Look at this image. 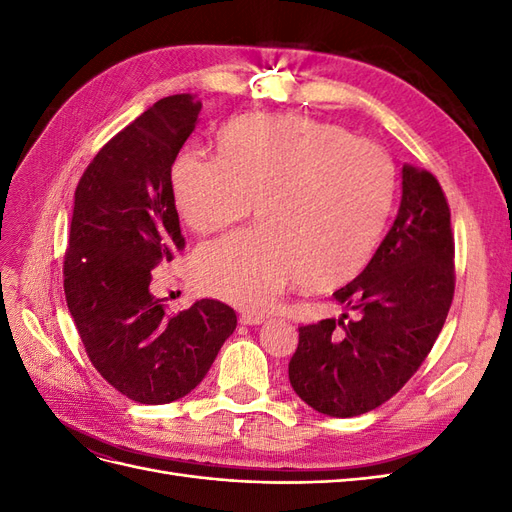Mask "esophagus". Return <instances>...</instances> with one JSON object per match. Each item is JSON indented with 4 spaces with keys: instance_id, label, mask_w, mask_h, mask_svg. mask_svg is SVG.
I'll return each mask as SVG.
<instances>
[{
    "instance_id": "1",
    "label": "esophagus",
    "mask_w": 512,
    "mask_h": 512,
    "mask_svg": "<svg viewBox=\"0 0 512 512\" xmlns=\"http://www.w3.org/2000/svg\"><path fill=\"white\" fill-rule=\"evenodd\" d=\"M239 322L241 324H262V322H265V316H262V314H252V312H243L239 316Z\"/></svg>"
}]
</instances>
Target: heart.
Listing matches in <instances>:
<instances>
[{"mask_svg":"<svg viewBox=\"0 0 512 512\" xmlns=\"http://www.w3.org/2000/svg\"><path fill=\"white\" fill-rule=\"evenodd\" d=\"M215 145L218 158L183 149L170 166L179 218L211 235L254 205L260 226L200 247L192 260L200 290L267 309L294 282L329 292L365 269L395 203L389 153L301 115L239 117Z\"/></svg>","mask_w":512,"mask_h":512,"instance_id":"1","label":"heart"}]
</instances>
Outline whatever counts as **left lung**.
<instances>
[{"label":"left lung","instance_id":"obj_1","mask_svg":"<svg viewBox=\"0 0 512 512\" xmlns=\"http://www.w3.org/2000/svg\"><path fill=\"white\" fill-rule=\"evenodd\" d=\"M451 209L429 170L404 164L401 205L369 265L333 292L356 312L299 327L288 363L294 393L314 410L348 418L404 386L444 327L455 294Z\"/></svg>","mask_w":512,"mask_h":512}]
</instances>
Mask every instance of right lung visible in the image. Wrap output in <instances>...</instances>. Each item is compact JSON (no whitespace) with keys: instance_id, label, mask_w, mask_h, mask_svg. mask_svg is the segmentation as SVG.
Instances as JSON below:
<instances>
[{"instance_id":"right-lung-1","label":"right lung","mask_w":512,"mask_h":512,"mask_svg":"<svg viewBox=\"0 0 512 512\" xmlns=\"http://www.w3.org/2000/svg\"><path fill=\"white\" fill-rule=\"evenodd\" d=\"M200 108L192 94L158 100L96 153L74 192L66 303L91 365L138 404L196 389L237 327L222 301L168 314L149 290L153 269L185 247L170 166Z\"/></svg>"}]
</instances>
